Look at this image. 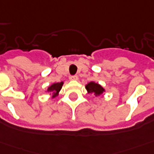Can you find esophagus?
Segmentation results:
<instances>
[{
	"instance_id": "obj_1",
	"label": "esophagus",
	"mask_w": 154,
	"mask_h": 154,
	"mask_svg": "<svg viewBox=\"0 0 154 154\" xmlns=\"http://www.w3.org/2000/svg\"><path fill=\"white\" fill-rule=\"evenodd\" d=\"M78 79H79V78H78V76H76V75H75V76H70V77H69V79H70V80H77Z\"/></svg>"
}]
</instances>
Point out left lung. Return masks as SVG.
Instances as JSON below:
<instances>
[{"label":"left lung","mask_w":154,"mask_h":154,"mask_svg":"<svg viewBox=\"0 0 154 154\" xmlns=\"http://www.w3.org/2000/svg\"><path fill=\"white\" fill-rule=\"evenodd\" d=\"M85 89L88 94H95V96H100L106 91L100 84L95 83V81H91L87 85H85Z\"/></svg>","instance_id":"1"}]
</instances>
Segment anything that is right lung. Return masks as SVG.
<instances>
[{
	"label": "right lung",
	"instance_id": "add662e5",
	"mask_svg": "<svg viewBox=\"0 0 154 154\" xmlns=\"http://www.w3.org/2000/svg\"><path fill=\"white\" fill-rule=\"evenodd\" d=\"M63 82H58V83L52 84L51 85H49L48 89H47V92L49 93V95H51V98L54 99L56 96H58L59 94V91H61L62 86H63Z\"/></svg>",
	"mask_w": 154,
	"mask_h": 154
}]
</instances>
